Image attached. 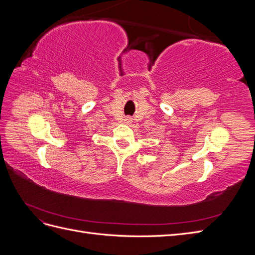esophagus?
<instances>
[{
    "mask_svg": "<svg viewBox=\"0 0 255 255\" xmlns=\"http://www.w3.org/2000/svg\"><path fill=\"white\" fill-rule=\"evenodd\" d=\"M127 120H128V122H129V120H130V118H128V119H127Z\"/></svg>",
    "mask_w": 255,
    "mask_h": 255,
    "instance_id": "34e87169",
    "label": "esophagus"
}]
</instances>
